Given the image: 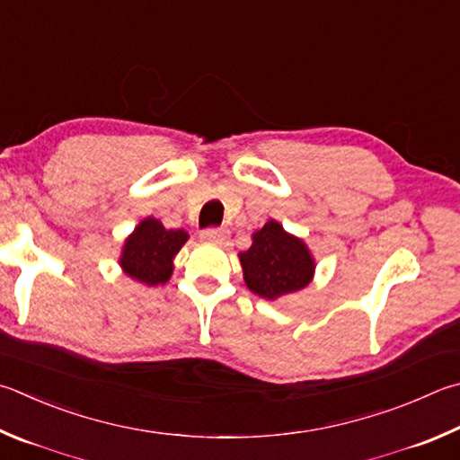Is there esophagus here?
Returning <instances> with one entry per match:
<instances>
[{
    "instance_id": "esophagus-1",
    "label": "esophagus",
    "mask_w": 460,
    "mask_h": 460,
    "mask_svg": "<svg viewBox=\"0 0 460 460\" xmlns=\"http://www.w3.org/2000/svg\"><path fill=\"white\" fill-rule=\"evenodd\" d=\"M201 239H203V241H208V243L221 245V243H225V239H227V231H225V229H217V227L205 229V231L201 233Z\"/></svg>"
}]
</instances>
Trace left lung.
<instances>
[{"label":"left lung","instance_id":"obj_1","mask_svg":"<svg viewBox=\"0 0 460 460\" xmlns=\"http://www.w3.org/2000/svg\"><path fill=\"white\" fill-rule=\"evenodd\" d=\"M247 288L265 299H278L304 289L314 278V257L302 239L267 221L253 233V243L239 253Z\"/></svg>","mask_w":460,"mask_h":460}]
</instances>
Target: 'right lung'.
I'll return each instance as SVG.
<instances>
[{
	"mask_svg": "<svg viewBox=\"0 0 460 460\" xmlns=\"http://www.w3.org/2000/svg\"><path fill=\"white\" fill-rule=\"evenodd\" d=\"M187 239V231L164 229L161 221L146 217L124 241L122 271L145 286H161L172 275V259Z\"/></svg>",
	"mask_w": 460,
	"mask_h": 460,
	"instance_id": "1",
	"label": "right lung"
}]
</instances>
